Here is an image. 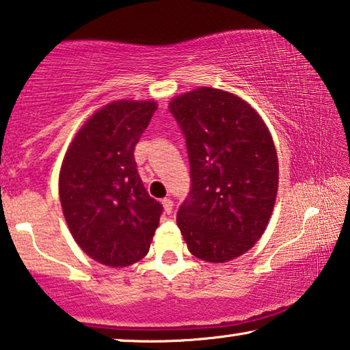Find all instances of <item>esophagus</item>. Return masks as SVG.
<instances>
[{
  "instance_id": "esophagus-1",
  "label": "esophagus",
  "mask_w": 350,
  "mask_h": 350,
  "mask_svg": "<svg viewBox=\"0 0 350 350\" xmlns=\"http://www.w3.org/2000/svg\"><path fill=\"white\" fill-rule=\"evenodd\" d=\"M162 204H163V208H165V213H171L173 212V201H171V198H165L162 199Z\"/></svg>"
}]
</instances>
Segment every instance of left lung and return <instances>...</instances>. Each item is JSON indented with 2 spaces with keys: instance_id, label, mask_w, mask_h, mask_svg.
Segmentation results:
<instances>
[{
  "instance_id": "8db88e82",
  "label": "left lung",
  "mask_w": 350,
  "mask_h": 350,
  "mask_svg": "<svg viewBox=\"0 0 350 350\" xmlns=\"http://www.w3.org/2000/svg\"><path fill=\"white\" fill-rule=\"evenodd\" d=\"M170 112L185 137L191 177L177 226L195 257L229 262L255 245L273 213L274 142L251 105L216 88L174 98Z\"/></svg>"
}]
</instances>
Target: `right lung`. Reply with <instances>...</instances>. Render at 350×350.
Instances as JSON below:
<instances>
[{"label":"right lung","instance_id":"add662e5","mask_svg":"<svg viewBox=\"0 0 350 350\" xmlns=\"http://www.w3.org/2000/svg\"><path fill=\"white\" fill-rule=\"evenodd\" d=\"M154 101H115L92 116L66 152L59 195L71 235L88 257L123 268L149 251L163 207L148 195L134 149Z\"/></svg>","mask_w":350,"mask_h":350}]
</instances>
